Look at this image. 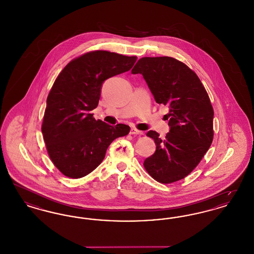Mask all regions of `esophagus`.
Listing matches in <instances>:
<instances>
[{
	"mask_svg": "<svg viewBox=\"0 0 254 254\" xmlns=\"http://www.w3.org/2000/svg\"><path fill=\"white\" fill-rule=\"evenodd\" d=\"M130 134H131V135H144V132L133 127V128L130 129Z\"/></svg>",
	"mask_w": 254,
	"mask_h": 254,
	"instance_id": "34e87169",
	"label": "esophagus"
}]
</instances>
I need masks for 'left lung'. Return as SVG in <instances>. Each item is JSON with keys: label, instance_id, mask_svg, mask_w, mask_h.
Masks as SVG:
<instances>
[{"label": "left lung", "instance_id": "1", "mask_svg": "<svg viewBox=\"0 0 254 254\" xmlns=\"http://www.w3.org/2000/svg\"><path fill=\"white\" fill-rule=\"evenodd\" d=\"M140 73L159 105L169 108L170 130L165 139L149 130L156 145L146 158L147 173L162 184H171L193 170L213 140V108L199 77L186 64L172 57H144L131 70Z\"/></svg>", "mask_w": 254, "mask_h": 254}]
</instances>
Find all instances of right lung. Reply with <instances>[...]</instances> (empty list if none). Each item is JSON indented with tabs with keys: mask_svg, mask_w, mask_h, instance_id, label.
<instances>
[{
	"mask_svg": "<svg viewBox=\"0 0 254 254\" xmlns=\"http://www.w3.org/2000/svg\"><path fill=\"white\" fill-rule=\"evenodd\" d=\"M136 56L94 50L70 61L61 71L47 99L42 132L49 158L61 172L79 179L102 163L109 145L129 133L124 124L95 120L101 87L107 79L128 71Z\"/></svg>",
	"mask_w": 254,
	"mask_h": 254,
	"instance_id": "add662e5",
	"label": "right lung"
}]
</instances>
